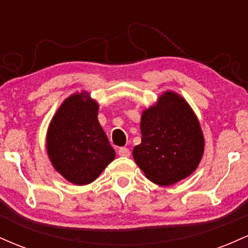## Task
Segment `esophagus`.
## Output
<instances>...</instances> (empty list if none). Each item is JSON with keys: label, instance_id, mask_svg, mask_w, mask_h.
Masks as SVG:
<instances>
[{"label": "esophagus", "instance_id": "34e87169", "mask_svg": "<svg viewBox=\"0 0 248 248\" xmlns=\"http://www.w3.org/2000/svg\"><path fill=\"white\" fill-rule=\"evenodd\" d=\"M118 153H119V155L121 156V157H129V156H130V150H129V148H127V147L119 148Z\"/></svg>", "mask_w": 248, "mask_h": 248}]
</instances>
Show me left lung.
Listing matches in <instances>:
<instances>
[{
	"label": "left lung",
	"instance_id": "left-lung-1",
	"mask_svg": "<svg viewBox=\"0 0 248 248\" xmlns=\"http://www.w3.org/2000/svg\"><path fill=\"white\" fill-rule=\"evenodd\" d=\"M142 142L133 157L148 179L171 186L195 171L204 152L199 122L183 98L172 92L160 96L157 105L141 118Z\"/></svg>",
	"mask_w": 248,
	"mask_h": 248
}]
</instances>
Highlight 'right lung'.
I'll list each match as a JSON object with an SVG mask.
<instances>
[{
    "label": "right lung",
    "instance_id": "1",
    "mask_svg": "<svg viewBox=\"0 0 248 248\" xmlns=\"http://www.w3.org/2000/svg\"><path fill=\"white\" fill-rule=\"evenodd\" d=\"M98 104L86 93L62 102L47 132V154L53 167L77 186L91 183L115 157L98 121Z\"/></svg>",
    "mask_w": 248,
    "mask_h": 248
}]
</instances>
